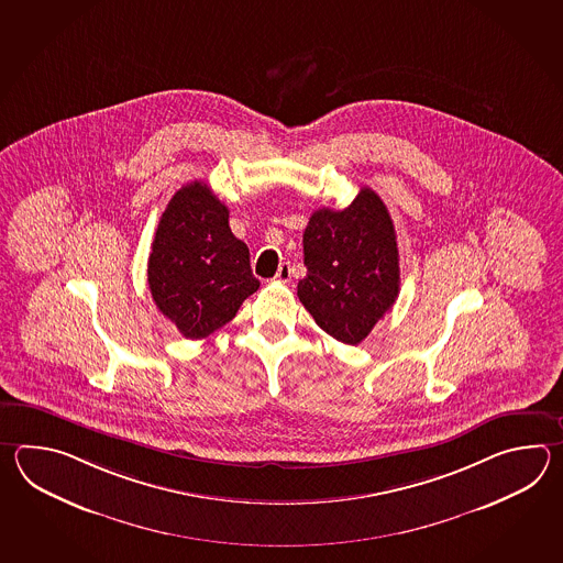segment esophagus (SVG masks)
<instances>
[{"instance_id": "obj_1", "label": "esophagus", "mask_w": 563, "mask_h": 563, "mask_svg": "<svg viewBox=\"0 0 563 563\" xmlns=\"http://www.w3.org/2000/svg\"><path fill=\"white\" fill-rule=\"evenodd\" d=\"M276 279L277 282H284V284H287V282L291 279V265H289V262L279 264V267H277Z\"/></svg>"}]
</instances>
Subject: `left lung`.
I'll return each mask as SVG.
<instances>
[{
    "instance_id": "1",
    "label": "left lung",
    "mask_w": 563,
    "mask_h": 563,
    "mask_svg": "<svg viewBox=\"0 0 563 563\" xmlns=\"http://www.w3.org/2000/svg\"><path fill=\"white\" fill-rule=\"evenodd\" d=\"M298 298L325 334L356 346L393 308L400 289L395 225L364 187L342 211H313L303 231Z\"/></svg>"
}]
</instances>
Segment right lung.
I'll use <instances>...</instances> for the list:
<instances>
[{
  "label": "right lung",
  "mask_w": 563,
  "mask_h": 563,
  "mask_svg": "<svg viewBox=\"0 0 563 563\" xmlns=\"http://www.w3.org/2000/svg\"><path fill=\"white\" fill-rule=\"evenodd\" d=\"M156 308L189 340L231 322L257 291L250 250L229 228V209L211 187L192 180L168 201L148 255Z\"/></svg>",
  "instance_id": "right-lung-1"
}]
</instances>
